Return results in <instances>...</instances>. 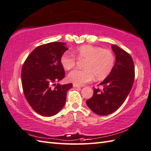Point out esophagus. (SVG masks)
<instances>
[{"label": "esophagus", "instance_id": "34e87169", "mask_svg": "<svg viewBox=\"0 0 151 151\" xmlns=\"http://www.w3.org/2000/svg\"><path fill=\"white\" fill-rule=\"evenodd\" d=\"M73 87H80L79 85H77V84H75V83H73Z\"/></svg>", "mask_w": 151, "mask_h": 151}]
</instances>
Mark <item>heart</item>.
Masks as SVG:
<instances>
[{
    "mask_svg": "<svg viewBox=\"0 0 151 151\" xmlns=\"http://www.w3.org/2000/svg\"><path fill=\"white\" fill-rule=\"evenodd\" d=\"M76 57L79 60H86L83 63L84 69H75L69 73L68 78L70 82L77 85H83L96 80L103 79L113 69L115 58L111 50L91 45H84L74 51ZM74 55L65 52L60 57V64L64 69L69 71L75 67L76 58Z\"/></svg>",
    "mask_w": 151,
    "mask_h": 151,
    "instance_id": "b5f03b06",
    "label": "heart"
}]
</instances>
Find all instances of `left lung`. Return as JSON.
I'll return each mask as SVG.
<instances>
[{"label":"left lung","mask_w":151,"mask_h":151,"mask_svg":"<svg viewBox=\"0 0 151 151\" xmlns=\"http://www.w3.org/2000/svg\"><path fill=\"white\" fill-rule=\"evenodd\" d=\"M112 49L116 55L114 67L99 85L103 89L94 87L93 96L86 101L90 109L100 116L110 114L121 107L130 93L134 80V65L130 54L116 45H112Z\"/></svg>","instance_id":"1"}]
</instances>
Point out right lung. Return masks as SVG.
Segmentation results:
<instances>
[{
	"mask_svg": "<svg viewBox=\"0 0 151 151\" xmlns=\"http://www.w3.org/2000/svg\"><path fill=\"white\" fill-rule=\"evenodd\" d=\"M55 42L39 45L24 62L21 80L26 99L33 109L43 116H52L64 107L68 91L73 84L55 83L65 77L60 57L68 49Z\"/></svg>",
	"mask_w": 151,
	"mask_h": 151,
	"instance_id": "1",
	"label": "right lung"
}]
</instances>
